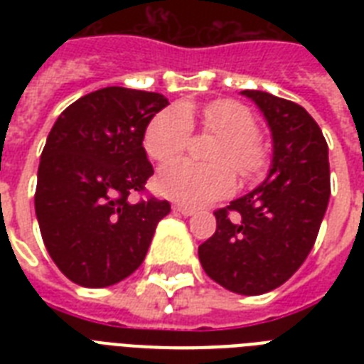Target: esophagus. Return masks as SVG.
<instances>
[{
	"mask_svg": "<svg viewBox=\"0 0 364 364\" xmlns=\"http://www.w3.org/2000/svg\"><path fill=\"white\" fill-rule=\"evenodd\" d=\"M173 211H176V213H181V215H185V217H191V215H194V213H196L193 208H187V205H181V204L173 205Z\"/></svg>",
	"mask_w": 364,
	"mask_h": 364,
	"instance_id": "1",
	"label": "esophagus"
}]
</instances>
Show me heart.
<instances>
[{
  "label": "heart",
  "instance_id": "obj_1",
  "mask_svg": "<svg viewBox=\"0 0 364 364\" xmlns=\"http://www.w3.org/2000/svg\"><path fill=\"white\" fill-rule=\"evenodd\" d=\"M191 109L168 107L149 122L143 145L153 160L164 164L187 149L193 121ZM205 130L221 136L211 160L217 164H194L177 160L164 166L156 176V188L162 196L188 205L208 204L225 198L234 191L232 166L242 177H255L264 170L266 147L257 136L253 113L234 100H217L202 109Z\"/></svg>",
  "mask_w": 364,
  "mask_h": 364
}]
</instances>
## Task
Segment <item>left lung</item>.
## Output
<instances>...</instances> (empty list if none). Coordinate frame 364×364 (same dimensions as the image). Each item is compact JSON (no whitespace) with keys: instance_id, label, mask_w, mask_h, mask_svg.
<instances>
[{"instance_id":"8db88e82","label":"left lung","mask_w":364,"mask_h":364,"mask_svg":"<svg viewBox=\"0 0 364 364\" xmlns=\"http://www.w3.org/2000/svg\"><path fill=\"white\" fill-rule=\"evenodd\" d=\"M272 134V162L259 187L215 211L217 230L198 247L205 274L228 291L262 294L299 270L316 243L331 196L328 147L302 105L242 90Z\"/></svg>"}]
</instances>
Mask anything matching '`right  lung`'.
Masks as SVG:
<instances>
[{"instance_id": "1", "label": "right lung", "mask_w": 364, "mask_h": 364, "mask_svg": "<svg viewBox=\"0 0 364 364\" xmlns=\"http://www.w3.org/2000/svg\"><path fill=\"white\" fill-rule=\"evenodd\" d=\"M168 98L105 87L62 111L41 153L36 215L60 272L81 287H109L136 272L170 202H130L153 176L143 137Z\"/></svg>"}]
</instances>
